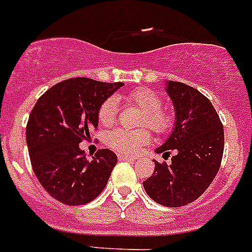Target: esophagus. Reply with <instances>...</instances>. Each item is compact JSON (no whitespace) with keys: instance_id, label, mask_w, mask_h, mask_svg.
Returning a JSON list of instances; mask_svg holds the SVG:
<instances>
[{"instance_id":"1","label":"esophagus","mask_w":252,"mask_h":252,"mask_svg":"<svg viewBox=\"0 0 252 252\" xmlns=\"http://www.w3.org/2000/svg\"><path fill=\"white\" fill-rule=\"evenodd\" d=\"M118 158H119V161H129V162L136 161V157H133V156H128V154H124V153H118Z\"/></svg>"}]
</instances>
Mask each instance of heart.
I'll use <instances>...</instances> for the list:
<instances>
[{
    "label": "heart",
    "instance_id": "heart-1",
    "mask_svg": "<svg viewBox=\"0 0 252 252\" xmlns=\"http://www.w3.org/2000/svg\"><path fill=\"white\" fill-rule=\"evenodd\" d=\"M126 102L142 111L140 126H149L156 133L170 132L174 126V114L162 106L161 95L148 87H138L126 95ZM118 116V107L114 98H107L98 108L100 126H112ZM150 141V132L146 128L110 130L106 136L107 145L124 154H136L141 146Z\"/></svg>",
    "mask_w": 252,
    "mask_h": 252
}]
</instances>
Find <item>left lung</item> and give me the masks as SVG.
<instances>
[{"label": "left lung", "mask_w": 252, "mask_h": 252, "mask_svg": "<svg viewBox=\"0 0 252 252\" xmlns=\"http://www.w3.org/2000/svg\"><path fill=\"white\" fill-rule=\"evenodd\" d=\"M175 107L171 136L156 152L171 163L154 161V172L142 182L146 193L165 207H184L203 195L217 175L223 154V126L211 100L183 82L166 85Z\"/></svg>", "instance_id": "obj_1"}]
</instances>
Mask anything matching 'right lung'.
I'll return each instance as SVG.
<instances>
[{
  "mask_svg": "<svg viewBox=\"0 0 252 252\" xmlns=\"http://www.w3.org/2000/svg\"><path fill=\"white\" fill-rule=\"evenodd\" d=\"M122 82L77 77L53 85L30 114L26 141L32 170L45 191L66 205H84L100 195L118 157L110 149L87 159L80 142L98 128V108Z\"/></svg>",
  "mask_w": 252,
  "mask_h": 252,
  "instance_id": "add662e5",
  "label": "right lung"
}]
</instances>
